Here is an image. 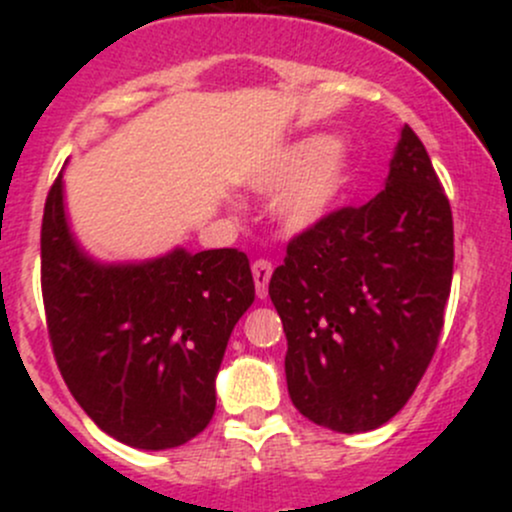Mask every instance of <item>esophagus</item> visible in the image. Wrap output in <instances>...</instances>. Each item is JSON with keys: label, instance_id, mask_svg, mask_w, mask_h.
Here are the masks:
<instances>
[{"label": "esophagus", "instance_id": "34e87169", "mask_svg": "<svg viewBox=\"0 0 512 512\" xmlns=\"http://www.w3.org/2000/svg\"><path fill=\"white\" fill-rule=\"evenodd\" d=\"M270 277H272L270 262L257 260L255 265H252V280H255V292L260 299L267 297V285H270Z\"/></svg>", "mask_w": 512, "mask_h": 512}]
</instances>
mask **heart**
<instances>
[{
	"label": "heart",
	"mask_w": 512,
	"mask_h": 512,
	"mask_svg": "<svg viewBox=\"0 0 512 512\" xmlns=\"http://www.w3.org/2000/svg\"><path fill=\"white\" fill-rule=\"evenodd\" d=\"M354 178V158L332 133H304L277 148L247 185L277 190L270 213L285 230L307 232L329 218Z\"/></svg>",
	"instance_id": "b5f03b06"
}]
</instances>
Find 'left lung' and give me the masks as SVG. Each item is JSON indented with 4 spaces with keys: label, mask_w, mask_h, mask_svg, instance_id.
Returning <instances> with one entry per match:
<instances>
[{
    "label": "left lung",
    "mask_w": 512,
    "mask_h": 512,
    "mask_svg": "<svg viewBox=\"0 0 512 512\" xmlns=\"http://www.w3.org/2000/svg\"><path fill=\"white\" fill-rule=\"evenodd\" d=\"M451 277V205L404 126L384 190L294 237L270 280L299 414L337 433L399 414L436 352Z\"/></svg>",
    "instance_id": "8db88e82"
}]
</instances>
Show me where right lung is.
<instances>
[{
    "mask_svg": "<svg viewBox=\"0 0 512 512\" xmlns=\"http://www.w3.org/2000/svg\"><path fill=\"white\" fill-rule=\"evenodd\" d=\"M41 292L66 386L116 441L165 451L215 414V376L255 302L245 252L173 247L148 260H98L66 213L64 173L41 223Z\"/></svg>",
    "mask_w": 512,
    "mask_h": 512,
    "instance_id": "1",
    "label": "right lung"
}]
</instances>
